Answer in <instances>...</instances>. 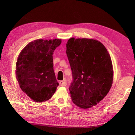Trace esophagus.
I'll return each instance as SVG.
<instances>
[{"mask_svg": "<svg viewBox=\"0 0 135 135\" xmlns=\"http://www.w3.org/2000/svg\"><path fill=\"white\" fill-rule=\"evenodd\" d=\"M59 84H60L61 86H66V85H67V82H66V80L64 79V80L59 81Z\"/></svg>", "mask_w": 135, "mask_h": 135, "instance_id": "esophagus-1", "label": "esophagus"}]
</instances>
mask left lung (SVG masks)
<instances>
[{
  "mask_svg": "<svg viewBox=\"0 0 135 135\" xmlns=\"http://www.w3.org/2000/svg\"><path fill=\"white\" fill-rule=\"evenodd\" d=\"M66 47L73 79L69 87L72 101L81 108H91L103 99L111 88L110 55L102 43L92 38H70Z\"/></svg>",
  "mask_w": 135,
  "mask_h": 135,
  "instance_id": "1",
  "label": "left lung"
}]
</instances>
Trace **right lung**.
<instances>
[{
    "instance_id": "1",
    "label": "right lung",
    "mask_w": 135,
    "mask_h": 135,
    "mask_svg": "<svg viewBox=\"0 0 135 135\" xmlns=\"http://www.w3.org/2000/svg\"><path fill=\"white\" fill-rule=\"evenodd\" d=\"M61 39L35 40L20 52L16 63V78L20 88L32 100L51 99L59 83L54 71L53 54Z\"/></svg>"
}]
</instances>
